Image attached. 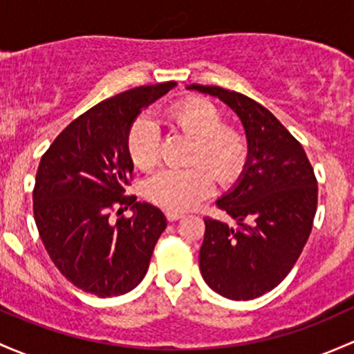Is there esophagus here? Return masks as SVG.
<instances>
[{"label": "esophagus", "mask_w": 354, "mask_h": 354, "mask_svg": "<svg viewBox=\"0 0 354 354\" xmlns=\"http://www.w3.org/2000/svg\"><path fill=\"white\" fill-rule=\"evenodd\" d=\"M166 218L169 222H176V221H180V218H183V214H178V212H169V210H167L166 212Z\"/></svg>", "instance_id": "34e87169"}]
</instances>
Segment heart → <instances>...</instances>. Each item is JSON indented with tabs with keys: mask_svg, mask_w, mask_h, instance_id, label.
<instances>
[{
	"mask_svg": "<svg viewBox=\"0 0 354 354\" xmlns=\"http://www.w3.org/2000/svg\"><path fill=\"white\" fill-rule=\"evenodd\" d=\"M167 118L195 140L192 165L203 162L221 183L236 180L248 149L239 132L224 127V117L210 102L193 98L178 103L167 111ZM159 147L161 137L154 122L147 117L137 118L127 136V151L133 165L140 169L154 167L159 161ZM205 167L161 171L147 181L146 196L169 212L189 210L214 189L212 175Z\"/></svg>",
	"mask_w": 354,
	"mask_h": 354,
	"instance_id": "1",
	"label": "heart"
}]
</instances>
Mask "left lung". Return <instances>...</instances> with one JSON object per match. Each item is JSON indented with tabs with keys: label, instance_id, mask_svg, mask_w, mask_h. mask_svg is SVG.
Segmentation results:
<instances>
[{
	"label": "left lung",
	"instance_id": "obj_1",
	"mask_svg": "<svg viewBox=\"0 0 354 354\" xmlns=\"http://www.w3.org/2000/svg\"><path fill=\"white\" fill-rule=\"evenodd\" d=\"M188 89L236 111L248 139L239 180L215 202L236 225L205 218L200 271L225 299H258L280 285L299 259L317 210V180L299 140L265 106L221 86Z\"/></svg>",
	"mask_w": 354,
	"mask_h": 354
}]
</instances>
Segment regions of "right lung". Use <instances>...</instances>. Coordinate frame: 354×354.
<instances>
[{
  "mask_svg": "<svg viewBox=\"0 0 354 354\" xmlns=\"http://www.w3.org/2000/svg\"><path fill=\"white\" fill-rule=\"evenodd\" d=\"M174 81L115 95L77 117L40 159L33 215L40 239L66 278L102 299L124 295L146 277L166 229L158 207L125 196L133 171L127 136L142 109ZM130 207L132 218H111Z\"/></svg>",
  "mask_w": 354,
  "mask_h": 354,
  "instance_id": "add662e5",
  "label": "right lung"
}]
</instances>
